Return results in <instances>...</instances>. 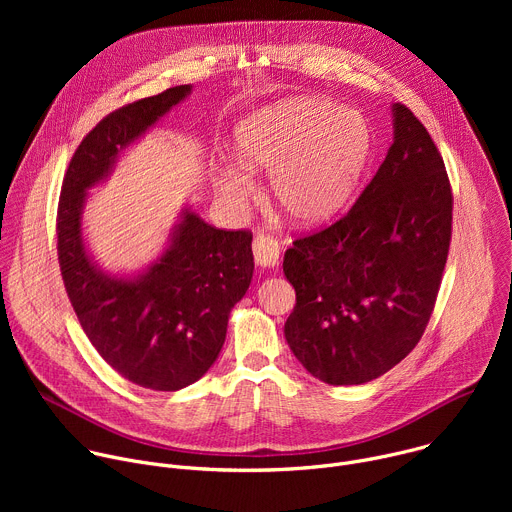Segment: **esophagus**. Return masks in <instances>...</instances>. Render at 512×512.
<instances>
[{
  "instance_id": "esophagus-1",
  "label": "esophagus",
  "mask_w": 512,
  "mask_h": 512,
  "mask_svg": "<svg viewBox=\"0 0 512 512\" xmlns=\"http://www.w3.org/2000/svg\"><path fill=\"white\" fill-rule=\"evenodd\" d=\"M253 255L259 267H273L279 261V245L273 237L259 233L253 239Z\"/></svg>"
}]
</instances>
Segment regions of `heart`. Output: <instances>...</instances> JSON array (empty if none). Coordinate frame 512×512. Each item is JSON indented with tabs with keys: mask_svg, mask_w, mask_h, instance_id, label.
<instances>
[{
	"mask_svg": "<svg viewBox=\"0 0 512 512\" xmlns=\"http://www.w3.org/2000/svg\"><path fill=\"white\" fill-rule=\"evenodd\" d=\"M239 164L227 162L214 184L231 204L253 194L251 172H269V194L289 221L318 225L352 196L373 150L369 121L320 97H291L243 119L235 131Z\"/></svg>",
	"mask_w": 512,
	"mask_h": 512,
	"instance_id": "1",
	"label": "heart"
}]
</instances>
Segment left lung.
Listing matches in <instances>:
<instances>
[{"mask_svg": "<svg viewBox=\"0 0 512 512\" xmlns=\"http://www.w3.org/2000/svg\"><path fill=\"white\" fill-rule=\"evenodd\" d=\"M452 188L423 123L393 105V143L354 206L285 251V340L328 385L369 383L419 342L452 239Z\"/></svg>", "mask_w": 512, "mask_h": 512, "instance_id": "obj_1", "label": "left lung"}]
</instances>
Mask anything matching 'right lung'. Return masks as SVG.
<instances>
[{
  "mask_svg": "<svg viewBox=\"0 0 512 512\" xmlns=\"http://www.w3.org/2000/svg\"><path fill=\"white\" fill-rule=\"evenodd\" d=\"M190 91L172 87L101 119L68 164L56 216L60 273L85 334L111 369L154 391L184 389L212 367L253 277V235L214 229L184 208L166 251L139 275L119 277L89 255L81 218L87 190Z\"/></svg>",
  "mask_w": 512,
  "mask_h": 512,
  "instance_id": "1",
  "label": "right lung"
}]
</instances>
